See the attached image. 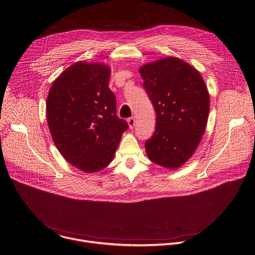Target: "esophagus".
<instances>
[{
	"label": "esophagus",
	"instance_id": "esophagus-1",
	"mask_svg": "<svg viewBox=\"0 0 255 255\" xmlns=\"http://www.w3.org/2000/svg\"><path fill=\"white\" fill-rule=\"evenodd\" d=\"M127 122H128V125H129V127H130V129H133L134 128V126H135V123H136V119H135V117H130L128 120H127Z\"/></svg>",
	"mask_w": 255,
	"mask_h": 255
}]
</instances>
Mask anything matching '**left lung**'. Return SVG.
Here are the masks:
<instances>
[{"instance_id": "1", "label": "left lung", "mask_w": 255, "mask_h": 255, "mask_svg": "<svg viewBox=\"0 0 255 255\" xmlns=\"http://www.w3.org/2000/svg\"><path fill=\"white\" fill-rule=\"evenodd\" d=\"M139 72L156 112L155 131L145 143L147 154L156 164L178 168L196 151L206 130L210 97L203 78L172 56L145 64Z\"/></svg>"}]
</instances>
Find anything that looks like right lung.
I'll return each mask as SVG.
<instances>
[{
	"label": "right lung",
	"mask_w": 255,
	"mask_h": 255,
	"mask_svg": "<svg viewBox=\"0 0 255 255\" xmlns=\"http://www.w3.org/2000/svg\"><path fill=\"white\" fill-rule=\"evenodd\" d=\"M110 73L102 63L77 62L53 82L47 97L54 144L68 162L85 172L105 168L128 129L116 115V99L108 88Z\"/></svg>",
	"instance_id": "obj_1"
}]
</instances>
